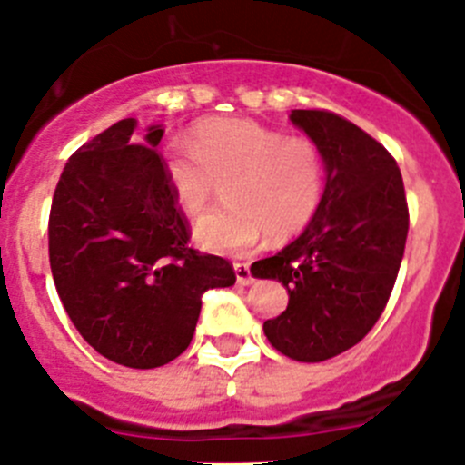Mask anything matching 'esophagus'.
Masks as SVG:
<instances>
[{"mask_svg":"<svg viewBox=\"0 0 465 465\" xmlns=\"http://www.w3.org/2000/svg\"><path fill=\"white\" fill-rule=\"evenodd\" d=\"M233 272H236V281L241 285H250L254 281L250 270V262H233Z\"/></svg>","mask_w":465,"mask_h":465,"instance_id":"esophagus-1","label":"esophagus"}]
</instances>
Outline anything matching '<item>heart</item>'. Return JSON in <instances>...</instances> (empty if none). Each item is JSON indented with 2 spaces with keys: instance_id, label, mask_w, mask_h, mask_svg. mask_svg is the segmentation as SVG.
I'll list each match as a JSON object with an SVG mask.
<instances>
[{
  "instance_id": "b5f03b06",
  "label": "heart",
  "mask_w": 465,
  "mask_h": 465,
  "mask_svg": "<svg viewBox=\"0 0 465 465\" xmlns=\"http://www.w3.org/2000/svg\"><path fill=\"white\" fill-rule=\"evenodd\" d=\"M162 171L182 213L200 215L227 184V206L195 224L204 250L238 254L270 233L285 241L302 233L320 211L326 157L308 137H285L254 119H206L189 145H168Z\"/></svg>"
}]
</instances>
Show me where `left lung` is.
<instances>
[{
  "label": "left lung",
  "instance_id": "8db88e82",
  "mask_svg": "<svg viewBox=\"0 0 465 465\" xmlns=\"http://www.w3.org/2000/svg\"><path fill=\"white\" fill-rule=\"evenodd\" d=\"M290 119L322 145L326 191L306 232L252 272L279 279L290 294L288 308L262 323L270 344L299 362H322L358 344L382 315L410 209L396 159L371 134L328 110H294Z\"/></svg>",
  "mask_w": 465,
  "mask_h": 465
}]
</instances>
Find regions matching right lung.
Returning a JSON list of instances; mask_svg holds the SVG:
<instances>
[{
    "instance_id": "1",
    "label": "right lung",
    "mask_w": 465,
    "mask_h": 465,
    "mask_svg": "<svg viewBox=\"0 0 465 465\" xmlns=\"http://www.w3.org/2000/svg\"><path fill=\"white\" fill-rule=\"evenodd\" d=\"M110 125L69 157L49 213V262L69 320L103 358L133 369L168 364L195 332L203 294L236 283L227 259L189 245L157 145Z\"/></svg>"
}]
</instances>
